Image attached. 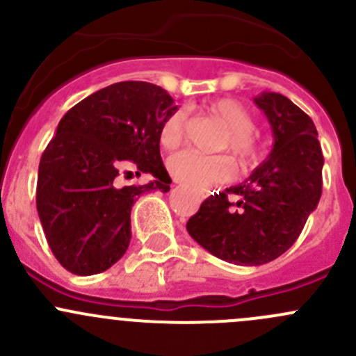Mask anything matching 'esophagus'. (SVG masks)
Wrapping results in <instances>:
<instances>
[{
    "instance_id": "obj_1",
    "label": "esophagus",
    "mask_w": 356,
    "mask_h": 356,
    "mask_svg": "<svg viewBox=\"0 0 356 356\" xmlns=\"http://www.w3.org/2000/svg\"><path fill=\"white\" fill-rule=\"evenodd\" d=\"M200 196H201V198H204V196H207V195H204V193H200Z\"/></svg>"
}]
</instances>
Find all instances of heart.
I'll return each instance as SVG.
<instances>
[{
	"instance_id": "b5f03b06",
	"label": "heart",
	"mask_w": 356,
	"mask_h": 356,
	"mask_svg": "<svg viewBox=\"0 0 356 356\" xmlns=\"http://www.w3.org/2000/svg\"><path fill=\"white\" fill-rule=\"evenodd\" d=\"M207 111L217 117L227 127V138L222 139L220 148H227L241 167H248L257 160L258 149L254 145V118L236 99H218L210 103ZM186 136L184 111H174L165 118L160 129V145L163 149H175ZM168 170L175 181L191 188L204 189L217 182L229 181L234 175V165L225 155H204V153H177L168 160Z\"/></svg>"
}]
</instances>
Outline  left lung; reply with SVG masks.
Wrapping results in <instances>:
<instances>
[{
	"mask_svg": "<svg viewBox=\"0 0 356 356\" xmlns=\"http://www.w3.org/2000/svg\"><path fill=\"white\" fill-rule=\"evenodd\" d=\"M274 146L241 184L210 196L188 220L189 236L220 260L264 265L289 250L322 195L321 143L314 120L279 92L253 98ZM227 194L242 198L229 202Z\"/></svg>",
	"mask_w": 356,
	"mask_h": 356,
	"instance_id": "8db88e82",
	"label": "left lung"
}]
</instances>
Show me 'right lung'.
<instances>
[{"label":"right lung","instance_id":"right-lung-1","mask_svg":"<svg viewBox=\"0 0 356 356\" xmlns=\"http://www.w3.org/2000/svg\"><path fill=\"white\" fill-rule=\"evenodd\" d=\"M174 111L160 86L125 81L63 115L39 161L35 204L48 245L68 272L92 275L117 264L131 243L136 200L153 189L170 191L160 129ZM129 164L156 181L120 186L118 175Z\"/></svg>","mask_w":356,"mask_h":356}]
</instances>
